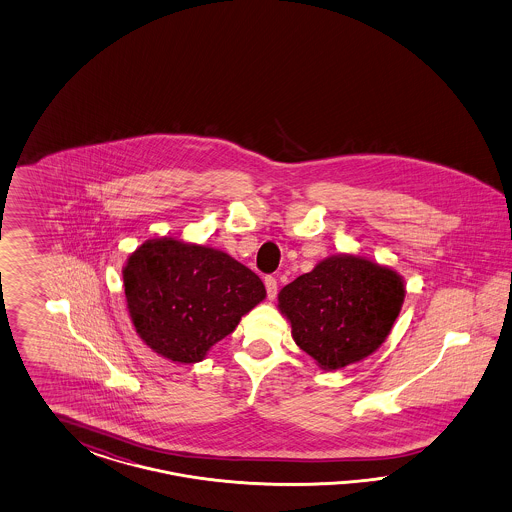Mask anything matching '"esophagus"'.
I'll use <instances>...</instances> for the list:
<instances>
[{"mask_svg": "<svg viewBox=\"0 0 512 512\" xmlns=\"http://www.w3.org/2000/svg\"><path fill=\"white\" fill-rule=\"evenodd\" d=\"M264 287H266V295H268V298L274 300L276 295H278V281H276V278L266 276V278H264Z\"/></svg>", "mask_w": 512, "mask_h": 512, "instance_id": "1", "label": "esophagus"}]
</instances>
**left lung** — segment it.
<instances>
[{
	"mask_svg": "<svg viewBox=\"0 0 512 512\" xmlns=\"http://www.w3.org/2000/svg\"><path fill=\"white\" fill-rule=\"evenodd\" d=\"M405 298L403 278L390 266L353 253L330 255L285 285L278 308L296 345L321 370L360 362L387 340Z\"/></svg>",
	"mask_w": 512,
	"mask_h": 512,
	"instance_id": "8db88e82",
	"label": "left lung"
}]
</instances>
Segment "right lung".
<instances>
[{"label":"right lung","mask_w":512,"mask_h":512,"mask_svg":"<svg viewBox=\"0 0 512 512\" xmlns=\"http://www.w3.org/2000/svg\"><path fill=\"white\" fill-rule=\"evenodd\" d=\"M122 276L140 340L176 364L201 362L266 296L261 278L229 253L169 236L135 249Z\"/></svg>","instance_id":"obj_1"}]
</instances>
